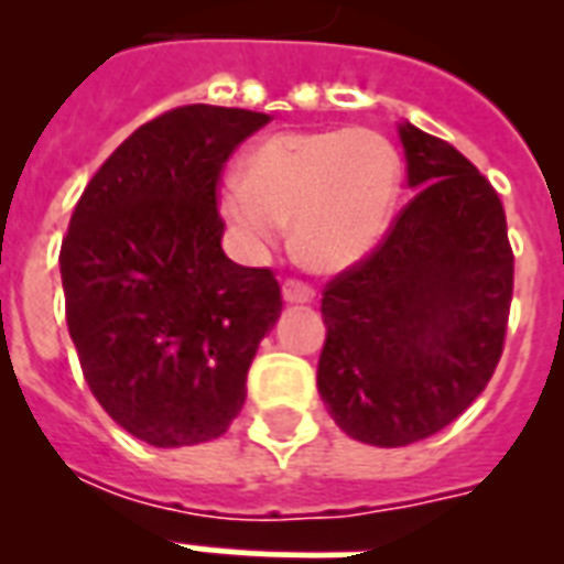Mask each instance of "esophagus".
<instances>
[{"label":"esophagus","mask_w":564,"mask_h":564,"mask_svg":"<svg viewBox=\"0 0 564 564\" xmlns=\"http://www.w3.org/2000/svg\"><path fill=\"white\" fill-rule=\"evenodd\" d=\"M316 299V292L313 286L304 281H286L283 283V301L286 304H310V301Z\"/></svg>","instance_id":"1"}]
</instances>
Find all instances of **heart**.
Returning <instances> with one entry per match:
<instances>
[{"instance_id": "obj_1", "label": "heart", "mask_w": 564, "mask_h": 564, "mask_svg": "<svg viewBox=\"0 0 564 564\" xmlns=\"http://www.w3.org/2000/svg\"><path fill=\"white\" fill-rule=\"evenodd\" d=\"M401 189V158L371 128L281 131L246 154L219 210L242 246L263 254L292 221L313 272H343L380 242Z\"/></svg>"}]
</instances>
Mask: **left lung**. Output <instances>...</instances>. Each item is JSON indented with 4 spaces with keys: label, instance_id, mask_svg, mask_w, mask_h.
<instances>
[{
    "label": "left lung",
    "instance_id": "1",
    "mask_svg": "<svg viewBox=\"0 0 564 564\" xmlns=\"http://www.w3.org/2000/svg\"><path fill=\"white\" fill-rule=\"evenodd\" d=\"M398 134L415 195L322 292L318 394L377 447L421 442L471 406L503 354L516 281L495 187L445 140L410 122Z\"/></svg>",
    "mask_w": 564,
    "mask_h": 564
}]
</instances>
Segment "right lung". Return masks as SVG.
Here are the masks:
<instances>
[{
  "mask_svg": "<svg viewBox=\"0 0 564 564\" xmlns=\"http://www.w3.org/2000/svg\"><path fill=\"white\" fill-rule=\"evenodd\" d=\"M265 113L184 105L101 163L61 246L66 325L101 410L154 447L219 438L283 310L272 269L221 251L219 181Z\"/></svg>",
  "mask_w": 564,
  "mask_h": 564,
  "instance_id": "1",
  "label": "right lung"
}]
</instances>
